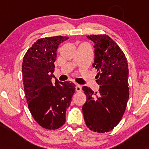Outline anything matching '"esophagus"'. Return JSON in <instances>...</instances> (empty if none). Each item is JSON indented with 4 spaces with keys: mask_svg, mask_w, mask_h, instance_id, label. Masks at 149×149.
I'll list each match as a JSON object with an SVG mask.
<instances>
[{
    "mask_svg": "<svg viewBox=\"0 0 149 149\" xmlns=\"http://www.w3.org/2000/svg\"><path fill=\"white\" fill-rule=\"evenodd\" d=\"M82 90V87L80 85L76 84V92H80Z\"/></svg>",
    "mask_w": 149,
    "mask_h": 149,
    "instance_id": "1",
    "label": "esophagus"
}]
</instances>
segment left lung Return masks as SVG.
I'll return each instance as SVG.
<instances>
[{"label":"left lung","instance_id":"obj_1","mask_svg":"<svg viewBox=\"0 0 149 149\" xmlns=\"http://www.w3.org/2000/svg\"><path fill=\"white\" fill-rule=\"evenodd\" d=\"M95 42V77L100 85L95 93L83 87L86 102L83 106L85 124L90 130L99 133L111 131L122 119L128 99V64L127 58L116 42L107 35H90Z\"/></svg>","mask_w":149,"mask_h":149}]
</instances>
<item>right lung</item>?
<instances>
[{"label":"right lung","mask_w":149,"mask_h":149,"mask_svg":"<svg viewBox=\"0 0 149 149\" xmlns=\"http://www.w3.org/2000/svg\"><path fill=\"white\" fill-rule=\"evenodd\" d=\"M67 39L66 36L38 39L23 58L22 79L29 109L34 120L45 129L56 130L65 123L66 109L75 92L72 82H59L56 78L55 85L52 83L58 46Z\"/></svg>","instance_id":"1"}]
</instances>
